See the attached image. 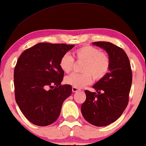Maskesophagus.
Masks as SVG:
<instances>
[{
    "mask_svg": "<svg viewBox=\"0 0 146 146\" xmlns=\"http://www.w3.org/2000/svg\"><path fill=\"white\" fill-rule=\"evenodd\" d=\"M72 92H78V91H80L79 89L76 88V87H72Z\"/></svg>",
    "mask_w": 146,
    "mask_h": 146,
    "instance_id": "esophagus-1",
    "label": "esophagus"
}]
</instances>
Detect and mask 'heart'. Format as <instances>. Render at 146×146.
Masks as SVG:
<instances>
[{"mask_svg":"<svg viewBox=\"0 0 146 146\" xmlns=\"http://www.w3.org/2000/svg\"><path fill=\"white\" fill-rule=\"evenodd\" d=\"M73 55L78 61H84L82 74H72L67 76L65 81L68 85L80 89L92 83L94 80H99L107 74L110 68L111 60L107 53L100 52L97 48L84 45L74 50ZM74 60L68 53L61 56L59 66L64 72L70 73L73 69Z\"/></svg>","mask_w":146,"mask_h":146,"instance_id":"1","label":"heart"}]
</instances>
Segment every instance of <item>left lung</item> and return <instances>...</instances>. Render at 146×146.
Here are the masks:
<instances>
[{"mask_svg":"<svg viewBox=\"0 0 146 146\" xmlns=\"http://www.w3.org/2000/svg\"><path fill=\"white\" fill-rule=\"evenodd\" d=\"M107 52L111 60L109 72L94 84L98 93L85 90L86 100L82 104L83 117L96 126H105L121 115L128 103L132 85V70L125 51L111 42H93Z\"/></svg>","mask_w":146,"mask_h":146,"instance_id":"8db88e82","label":"left lung"}]
</instances>
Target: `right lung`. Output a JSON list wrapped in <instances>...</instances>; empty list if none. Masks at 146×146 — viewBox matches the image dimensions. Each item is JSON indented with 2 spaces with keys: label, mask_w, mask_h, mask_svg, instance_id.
<instances>
[{
  "label": "right lung",
  "mask_w": 146,
  "mask_h": 146,
  "mask_svg": "<svg viewBox=\"0 0 146 146\" xmlns=\"http://www.w3.org/2000/svg\"><path fill=\"white\" fill-rule=\"evenodd\" d=\"M74 46L39 43L18 58L13 74L15 101L33 124L46 126L54 122L64 100L71 95V85H61L64 72L59 61Z\"/></svg>",
  "instance_id": "add662e5"
}]
</instances>
